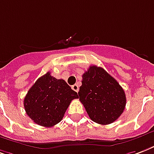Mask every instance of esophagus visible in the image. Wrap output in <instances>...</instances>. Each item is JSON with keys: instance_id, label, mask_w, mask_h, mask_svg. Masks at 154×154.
<instances>
[{"instance_id": "esophagus-1", "label": "esophagus", "mask_w": 154, "mask_h": 154, "mask_svg": "<svg viewBox=\"0 0 154 154\" xmlns=\"http://www.w3.org/2000/svg\"><path fill=\"white\" fill-rule=\"evenodd\" d=\"M72 89L74 90V91H76V92H78V90H79V86H78L77 84H75V85H73L72 86Z\"/></svg>"}]
</instances>
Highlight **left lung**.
<instances>
[{
	"instance_id": "8db88e82",
	"label": "left lung",
	"mask_w": 154,
	"mask_h": 154,
	"mask_svg": "<svg viewBox=\"0 0 154 154\" xmlns=\"http://www.w3.org/2000/svg\"><path fill=\"white\" fill-rule=\"evenodd\" d=\"M78 95L90 119L103 125L116 121L126 106L123 88L103 68L95 65L82 75Z\"/></svg>"
}]
</instances>
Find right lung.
<instances>
[{
    "instance_id": "obj_1",
    "label": "right lung",
    "mask_w": 154,
    "mask_h": 154,
    "mask_svg": "<svg viewBox=\"0 0 154 154\" xmlns=\"http://www.w3.org/2000/svg\"><path fill=\"white\" fill-rule=\"evenodd\" d=\"M77 93L63 79H56L50 72L39 77L24 98V108L35 124L52 127L61 121L71 101Z\"/></svg>"
}]
</instances>
